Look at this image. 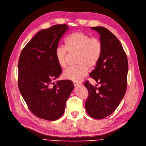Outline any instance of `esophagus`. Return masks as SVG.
<instances>
[{"instance_id": "obj_1", "label": "esophagus", "mask_w": 146, "mask_h": 146, "mask_svg": "<svg viewBox=\"0 0 146 146\" xmlns=\"http://www.w3.org/2000/svg\"><path fill=\"white\" fill-rule=\"evenodd\" d=\"M73 83H74V85L76 87L78 86H80V85H82L81 82H74Z\"/></svg>"}]
</instances>
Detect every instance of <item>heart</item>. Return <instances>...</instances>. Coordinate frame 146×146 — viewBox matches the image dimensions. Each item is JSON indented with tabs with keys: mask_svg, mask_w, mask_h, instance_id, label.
<instances>
[{
	"mask_svg": "<svg viewBox=\"0 0 146 146\" xmlns=\"http://www.w3.org/2000/svg\"><path fill=\"white\" fill-rule=\"evenodd\" d=\"M65 47L58 46L55 51V57L58 65L66 68L68 65V52L76 54V63L74 67L65 70L63 77L74 82L81 81L88 72V67L93 68L98 64L102 53V44L98 38H90L82 32L72 33L65 39Z\"/></svg>",
	"mask_w": 146,
	"mask_h": 146,
	"instance_id": "obj_1",
	"label": "heart"
}]
</instances>
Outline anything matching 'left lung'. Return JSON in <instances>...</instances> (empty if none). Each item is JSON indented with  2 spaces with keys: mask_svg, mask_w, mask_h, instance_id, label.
I'll return each mask as SVG.
<instances>
[{
  "mask_svg": "<svg viewBox=\"0 0 146 146\" xmlns=\"http://www.w3.org/2000/svg\"><path fill=\"white\" fill-rule=\"evenodd\" d=\"M91 29L100 35L102 44L100 59L90 73L100 86H92L88 81L84 83L88 91L85 108L91 117L102 119L115 111L124 96L129 67L127 55L118 39L104 27Z\"/></svg>",
  "mask_w": 146,
  "mask_h": 146,
  "instance_id": "8db88e82",
  "label": "left lung"
}]
</instances>
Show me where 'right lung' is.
<instances>
[{"mask_svg":"<svg viewBox=\"0 0 146 146\" xmlns=\"http://www.w3.org/2000/svg\"><path fill=\"white\" fill-rule=\"evenodd\" d=\"M66 24L53 25L38 32L22 50L18 63V87L34 115L55 121L63 115L74 85L68 80L52 81L62 72L55 57Z\"/></svg>","mask_w":146,"mask_h":146,"instance_id":"1","label":"right lung"}]
</instances>
